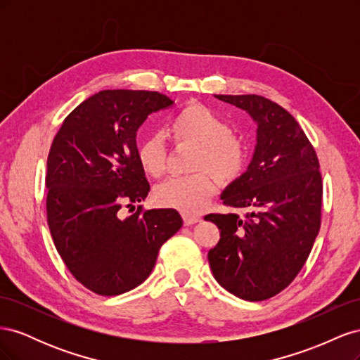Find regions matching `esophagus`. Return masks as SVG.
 <instances>
[{"label": "esophagus", "instance_id": "obj_1", "mask_svg": "<svg viewBox=\"0 0 360 360\" xmlns=\"http://www.w3.org/2000/svg\"><path fill=\"white\" fill-rule=\"evenodd\" d=\"M181 216H183V222H184V225H193V224H197V222H200V221H201V217H200V216H195V214L183 213Z\"/></svg>", "mask_w": 360, "mask_h": 360}]
</instances>
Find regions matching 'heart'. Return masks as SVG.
<instances>
[{
    "label": "heart",
    "instance_id": "heart-1",
    "mask_svg": "<svg viewBox=\"0 0 360 360\" xmlns=\"http://www.w3.org/2000/svg\"><path fill=\"white\" fill-rule=\"evenodd\" d=\"M168 132L179 144L195 146L192 171H201L189 177H174L156 186V204L183 213H197L212 198L214 181L233 183L242 176L246 163V147L231 135L224 118L200 103H191L174 115ZM141 168L151 177L165 171V150L156 135L147 136L138 147Z\"/></svg>",
    "mask_w": 360,
    "mask_h": 360
}]
</instances>
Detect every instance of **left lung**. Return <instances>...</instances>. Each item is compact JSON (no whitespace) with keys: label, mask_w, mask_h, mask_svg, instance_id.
Segmentation results:
<instances>
[{"label":"left lung","mask_w":360,"mask_h":360,"mask_svg":"<svg viewBox=\"0 0 360 360\" xmlns=\"http://www.w3.org/2000/svg\"><path fill=\"white\" fill-rule=\"evenodd\" d=\"M257 124L252 159L221 200L236 213L207 214L221 230L209 250L214 279L236 297H274L297 276L320 230L323 184L315 150L288 111L257 94H214Z\"/></svg>","instance_id":"obj_1"}]
</instances>
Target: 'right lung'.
<instances>
[{"label": "right lung", "mask_w": 360, "mask_h": 360, "mask_svg": "<svg viewBox=\"0 0 360 360\" xmlns=\"http://www.w3.org/2000/svg\"><path fill=\"white\" fill-rule=\"evenodd\" d=\"M172 105L165 94L103 90L66 117L48 156L46 212L53 243L84 287L117 296L153 270L160 246L176 234L174 209L135 210L150 191L138 160L136 132L151 112Z\"/></svg>", "instance_id": "right-lung-1"}]
</instances>
